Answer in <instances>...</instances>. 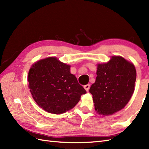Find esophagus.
<instances>
[{"mask_svg": "<svg viewBox=\"0 0 149 149\" xmlns=\"http://www.w3.org/2000/svg\"><path fill=\"white\" fill-rule=\"evenodd\" d=\"M90 84H86V85H85V86H84V89L86 90V91H88V90H89V89H90Z\"/></svg>", "mask_w": 149, "mask_h": 149, "instance_id": "obj_1", "label": "esophagus"}]
</instances>
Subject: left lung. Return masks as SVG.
I'll return each mask as SVG.
<instances>
[{
	"label": "left lung",
	"instance_id": "left-lung-1",
	"mask_svg": "<svg viewBox=\"0 0 149 149\" xmlns=\"http://www.w3.org/2000/svg\"><path fill=\"white\" fill-rule=\"evenodd\" d=\"M97 77L91 85L95 110L102 116L112 115L127 105L134 93L136 71L133 63L120 56L98 63Z\"/></svg>",
	"mask_w": 149,
	"mask_h": 149
}]
</instances>
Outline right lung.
<instances>
[{"instance_id": "right-lung-1", "label": "right lung", "mask_w": 149, "mask_h": 149, "mask_svg": "<svg viewBox=\"0 0 149 149\" xmlns=\"http://www.w3.org/2000/svg\"><path fill=\"white\" fill-rule=\"evenodd\" d=\"M28 87L34 101L45 111L61 115L74 108L86 93L70 73V65L56 57L35 62L28 73Z\"/></svg>"}]
</instances>
